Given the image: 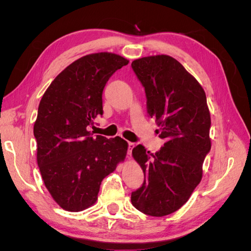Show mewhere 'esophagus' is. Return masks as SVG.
Wrapping results in <instances>:
<instances>
[{
	"label": "esophagus",
	"mask_w": 251,
	"mask_h": 251,
	"mask_svg": "<svg viewBox=\"0 0 251 251\" xmlns=\"http://www.w3.org/2000/svg\"><path fill=\"white\" fill-rule=\"evenodd\" d=\"M127 144H128V150H127V154L131 156V154H132V151H133V149L135 148V143H133V142H128Z\"/></svg>",
	"instance_id": "1"
}]
</instances>
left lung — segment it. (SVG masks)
Segmentation results:
<instances>
[{"label": "left lung", "mask_w": 251, "mask_h": 251, "mask_svg": "<svg viewBox=\"0 0 251 251\" xmlns=\"http://www.w3.org/2000/svg\"><path fill=\"white\" fill-rule=\"evenodd\" d=\"M132 68L146 90L164 147L155 154L138 144L132 155L144 174L132 193L135 208L153 217L168 216L191 198L203 176L211 148L210 113L202 86L177 59L151 55L135 59Z\"/></svg>", "instance_id": "left-lung-1"}]
</instances>
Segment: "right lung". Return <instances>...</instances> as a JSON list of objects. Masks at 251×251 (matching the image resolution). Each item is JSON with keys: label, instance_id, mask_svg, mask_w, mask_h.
I'll list each match as a JSON object with an SVG mask.
<instances>
[{"label": "right lung", "instance_id": "right-lung-1", "mask_svg": "<svg viewBox=\"0 0 251 251\" xmlns=\"http://www.w3.org/2000/svg\"><path fill=\"white\" fill-rule=\"evenodd\" d=\"M127 64L111 52L85 55L60 72L42 97L33 126L36 161L49 194L67 211L92 206L102 179L126 159V140L93 137L89 130L103 114L105 83Z\"/></svg>", "mask_w": 251, "mask_h": 251}]
</instances>
